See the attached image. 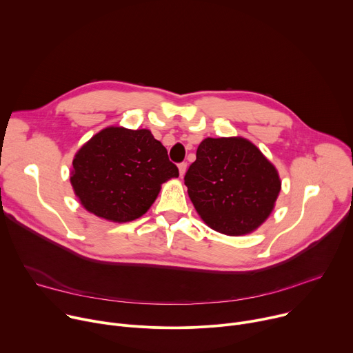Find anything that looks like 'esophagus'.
I'll return each mask as SVG.
<instances>
[{"instance_id":"obj_1","label":"esophagus","mask_w":353,"mask_h":353,"mask_svg":"<svg viewBox=\"0 0 353 353\" xmlns=\"http://www.w3.org/2000/svg\"><path fill=\"white\" fill-rule=\"evenodd\" d=\"M185 170H187V163H185V162L180 163V165H179V173H180L181 177L185 174Z\"/></svg>"}]
</instances>
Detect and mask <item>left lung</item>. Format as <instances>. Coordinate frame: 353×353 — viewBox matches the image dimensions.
<instances>
[{"mask_svg":"<svg viewBox=\"0 0 353 353\" xmlns=\"http://www.w3.org/2000/svg\"><path fill=\"white\" fill-rule=\"evenodd\" d=\"M184 183L201 219L228 236L257 230L274 211L281 191L276 168L241 137L205 138Z\"/></svg>","mask_w":353,"mask_h":353,"instance_id":"1","label":"left lung"}]
</instances>
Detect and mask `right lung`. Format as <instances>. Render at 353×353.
Returning <instances> with one entry per match:
<instances>
[{"mask_svg":"<svg viewBox=\"0 0 353 353\" xmlns=\"http://www.w3.org/2000/svg\"><path fill=\"white\" fill-rule=\"evenodd\" d=\"M174 177L177 166L149 130L106 127L79 148L70 181L88 212L125 223L146 214Z\"/></svg>","mask_w":353,"mask_h":353,"instance_id":"right-lung-1","label":"right lung"}]
</instances>
